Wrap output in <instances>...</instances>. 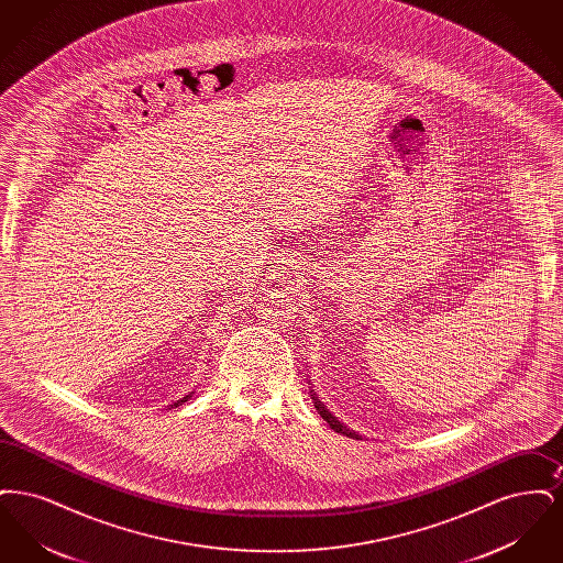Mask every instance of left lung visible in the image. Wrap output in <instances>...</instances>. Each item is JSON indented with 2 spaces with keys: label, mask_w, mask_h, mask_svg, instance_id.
I'll return each mask as SVG.
<instances>
[{
  "label": "left lung",
  "mask_w": 563,
  "mask_h": 563,
  "mask_svg": "<svg viewBox=\"0 0 563 563\" xmlns=\"http://www.w3.org/2000/svg\"><path fill=\"white\" fill-rule=\"evenodd\" d=\"M312 399H314V407L319 409V413H321L322 420H327V424H329L331 429L335 430V432H342V434H349V437H356L354 432H350V430H346V427H342V424H340V422H338V420H335V418H333V416L327 411V407H324V405L319 401V397H314V395H312Z\"/></svg>",
  "instance_id": "left-lung-1"
}]
</instances>
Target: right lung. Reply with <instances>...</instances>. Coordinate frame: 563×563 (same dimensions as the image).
Masks as SVG:
<instances>
[{
  "mask_svg": "<svg viewBox=\"0 0 563 563\" xmlns=\"http://www.w3.org/2000/svg\"><path fill=\"white\" fill-rule=\"evenodd\" d=\"M188 399H189V395H188V397H184V399H181V401H177V402H175V407H177V405H179V402H186V401H188Z\"/></svg>",
  "mask_w": 563,
  "mask_h": 563,
  "instance_id": "obj_1",
  "label": "right lung"
}]
</instances>
